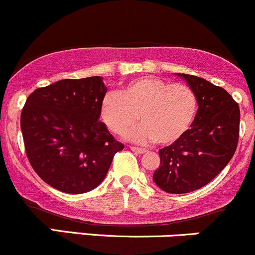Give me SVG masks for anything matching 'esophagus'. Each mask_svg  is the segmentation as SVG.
<instances>
[{
    "instance_id": "1",
    "label": "esophagus",
    "mask_w": 255,
    "mask_h": 255,
    "mask_svg": "<svg viewBox=\"0 0 255 255\" xmlns=\"http://www.w3.org/2000/svg\"><path fill=\"white\" fill-rule=\"evenodd\" d=\"M130 150L131 151H134V152H136V153H145L146 152V150L145 148H141V147H136V146H130Z\"/></svg>"
}]
</instances>
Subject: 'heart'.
<instances>
[{
	"label": "heart",
	"instance_id": "heart-1",
	"mask_svg": "<svg viewBox=\"0 0 255 255\" xmlns=\"http://www.w3.org/2000/svg\"><path fill=\"white\" fill-rule=\"evenodd\" d=\"M198 110V98L188 85L156 77H141L126 84L119 93H108L99 108L108 129L127 134L136 141H154L169 145L180 139L191 127Z\"/></svg>",
	"mask_w": 255,
	"mask_h": 255
}]
</instances>
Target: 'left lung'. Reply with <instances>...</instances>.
<instances>
[{
    "instance_id": "obj_1",
    "label": "left lung",
    "mask_w": 255,
    "mask_h": 255,
    "mask_svg": "<svg viewBox=\"0 0 255 255\" xmlns=\"http://www.w3.org/2000/svg\"><path fill=\"white\" fill-rule=\"evenodd\" d=\"M178 75L195 92L199 108L191 128L159 150L153 181L172 194L197 191L212 181L233 158L240 134L239 104L223 87L194 75Z\"/></svg>"
}]
</instances>
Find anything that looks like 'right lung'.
<instances>
[{
	"instance_id": "add662e5",
	"label": "right lung",
	"mask_w": 255,
	"mask_h": 255,
	"mask_svg": "<svg viewBox=\"0 0 255 255\" xmlns=\"http://www.w3.org/2000/svg\"><path fill=\"white\" fill-rule=\"evenodd\" d=\"M107 87L101 77L64 79L26 99L21 125L26 156L45 183L69 194L92 191L124 150L99 121Z\"/></svg>"
}]
</instances>
